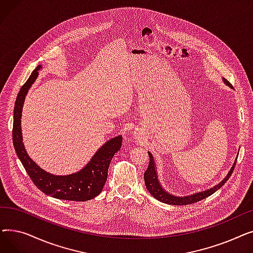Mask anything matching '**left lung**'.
I'll use <instances>...</instances> for the list:
<instances>
[{"label":"left lung","mask_w":253,"mask_h":253,"mask_svg":"<svg viewBox=\"0 0 253 253\" xmlns=\"http://www.w3.org/2000/svg\"><path fill=\"white\" fill-rule=\"evenodd\" d=\"M224 83H227L228 85L231 86V83L228 81V80L224 79ZM149 157H150V163L148 166V169L145 170L144 172V183H145V187H147L148 191L150 192V194L156 198L157 200H159L160 202L166 203V204H170V205H189V204H193L196 202H199L203 200V199L211 196L213 193H215L218 189H220L222 185L228 181V179L230 178V176L232 175L234 168L236 166V162L234 163L233 167L231 168L230 172L228 173L227 177H225L220 183H218L217 185H215L214 188H212L210 190L201 192V193H197L195 195L192 196H188V197H175V196H172L168 193H166L162 187L161 184L159 183L158 178H157V173H156V168H155V163H154V159L151 153H149Z\"/></svg>","instance_id":"8db88e82"}]
</instances>
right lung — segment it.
I'll return each instance as SVG.
<instances>
[{
	"label": "right lung",
	"instance_id": "1",
	"mask_svg": "<svg viewBox=\"0 0 253 253\" xmlns=\"http://www.w3.org/2000/svg\"><path fill=\"white\" fill-rule=\"evenodd\" d=\"M40 69L41 65H38L28 81L20 88L16 97L12 129L13 145L15 152L34 184L46 195L69 201L91 200L101 193L103 185L108 179L109 166L114 155L121 149L123 137L119 135L106 141L92 157L91 161L77 173L66 176H56L40 168L24 150L20 128L23 101L29 88L37 79Z\"/></svg>",
	"mask_w": 253,
	"mask_h": 253
}]
</instances>
